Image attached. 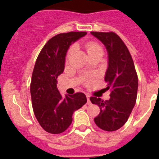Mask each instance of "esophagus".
<instances>
[{"instance_id": "esophagus-1", "label": "esophagus", "mask_w": 159, "mask_h": 159, "mask_svg": "<svg viewBox=\"0 0 159 159\" xmlns=\"http://www.w3.org/2000/svg\"><path fill=\"white\" fill-rule=\"evenodd\" d=\"M86 97H87V99H88V104L90 105L91 104V102H90V95L89 94H86Z\"/></svg>"}]
</instances>
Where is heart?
I'll return each mask as SVG.
<instances>
[{"label": "heart", "instance_id": "1", "mask_svg": "<svg viewBox=\"0 0 159 159\" xmlns=\"http://www.w3.org/2000/svg\"><path fill=\"white\" fill-rule=\"evenodd\" d=\"M75 47L74 45L71 46L70 48L68 49V51L67 52V56H66V60H69L71 55L75 50ZM85 48H86L88 54L89 55V57H92L93 55L97 54V53H103V49H102V46L99 44V43L95 41H88L85 44Z\"/></svg>", "mask_w": 159, "mask_h": 159}]
</instances>
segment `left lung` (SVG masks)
Here are the masks:
<instances>
[{"instance_id":"obj_1","label":"left lung","mask_w":159,"mask_h":159,"mask_svg":"<svg viewBox=\"0 0 159 159\" xmlns=\"http://www.w3.org/2000/svg\"><path fill=\"white\" fill-rule=\"evenodd\" d=\"M105 45L108 53V68L105 75L107 88L111 90L110 99L102 100L90 97L93 104L100 108L94 119L95 124L106 131L119 130L127 121L136 102L138 75L128 48L113 32H91Z\"/></svg>"}]
</instances>
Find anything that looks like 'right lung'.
<instances>
[{
  "label": "right lung",
  "instance_id": "add662e5",
  "mask_svg": "<svg viewBox=\"0 0 159 159\" xmlns=\"http://www.w3.org/2000/svg\"><path fill=\"white\" fill-rule=\"evenodd\" d=\"M86 34V32H69L53 36L36 59L30 84L32 105L38 123L50 134L67 130L72 122L73 112L87 102L82 92L63 97L57 85V77L64 71L67 49Z\"/></svg>",
  "mask_w": 159,
  "mask_h": 159
}]
</instances>
